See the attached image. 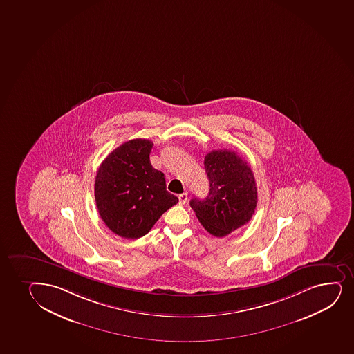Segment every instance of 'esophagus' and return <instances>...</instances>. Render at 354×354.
I'll return each mask as SVG.
<instances>
[{
  "mask_svg": "<svg viewBox=\"0 0 354 354\" xmlns=\"http://www.w3.org/2000/svg\"><path fill=\"white\" fill-rule=\"evenodd\" d=\"M187 199H188V195L187 193H183V194L179 195V203L180 205H185L187 203Z\"/></svg>",
  "mask_w": 354,
  "mask_h": 354,
  "instance_id": "34e87169",
  "label": "esophagus"
}]
</instances>
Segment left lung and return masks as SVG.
I'll return each instance as SVG.
<instances>
[{
  "mask_svg": "<svg viewBox=\"0 0 354 354\" xmlns=\"http://www.w3.org/2000/svg\"><path fill=\"white\" fill-rule=\"evenodd\" d=\"M209 193L191 200L196 218L212 235L223 238L246 225L254 214L258 192L248 163L235 151H212L205 156Z\"/></svg>",
  "mask_w": 354,
  "mask_h": 354,
  "instance_id": "8db88e82",
  "label": "left lung"
}]
</instances>
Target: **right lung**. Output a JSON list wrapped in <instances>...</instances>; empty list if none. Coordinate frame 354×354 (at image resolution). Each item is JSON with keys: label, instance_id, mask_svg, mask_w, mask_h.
<instances>
[{"label": "right lung", "instance_id": "right-lung-1", "mask_svg": "<svg viewBox=\"0 0 354 354\" xmlns=\"http://www.w3.org/2000/svg\"><path fill=\"white\" fill-rule=\"evenodd\" d=\"M153 142L122 143L102 161L95 178L96 207L113 233L124 239L147 234L179 199L166 189L162 171L151 166Z\"/></svg>", "mask_w": 354, "mask_h": 354}]
</instances>
